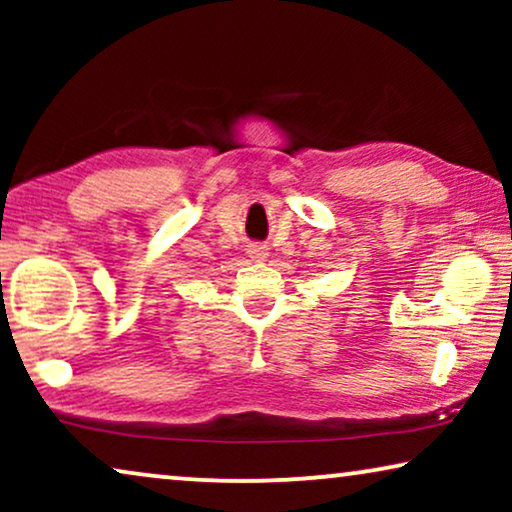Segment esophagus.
Here are the masks:
<instances>
[{
	"label": "esophagus",
	"mask_w": 512,
	"mask_h": 512,
	"mask_svg": "<svg viewBox=\"0 0 512 512\" xmlns=\"http://www.w3.org/2000/svg\"><path fill=\"white\" fill-rule=\"evenodd\" d=\"M247 254H249L251 261L261 263V261H265V258L270 256V251H268V244H249Z\"/></svg>",
	"instance_id": "1"
}]
</instances>
